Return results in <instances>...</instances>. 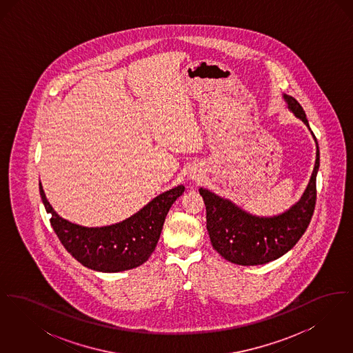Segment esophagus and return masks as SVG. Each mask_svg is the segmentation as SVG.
Here are the masks:
<instances>
[{"label": "esophagus", "instance_id": "obj_1", "mask_svg": "<svg viewBox=\"0 0 353 353\" xmlns=\"http://www.w3.org/2000/svg\"><path fill=\"white\" fill-rule=\"evenodd\" d=\"M189 177H190L193 181H200L202 179V174L201 173H199V172H192Z\"/></svg>", "mask_w": 353, "mask_h": 353}]
</instances>
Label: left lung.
Segmentation results:
<instances>
[{
    "mask_svg": "<svg viewBox=\"0 0 353 353\" xmlns=\"http://www.w3.org/2000/svg\"><path fill=\"white\" fill-rule=\"evenodd\" d=\"M283 99L287 108L307 125L316 144L315 167L301 200L281 214L261 217L205 188L199 189L206 206V229L213 249L235 265H265L285 255L304 234L314 214L316 174L320 165L319 145L302 105L290 95L283 94Z\"/></svg>",
    "mask_w": 353,
    "mask_h": 353,
    "instance_id": "1",
    "label": "left lung"
}]
</instances>
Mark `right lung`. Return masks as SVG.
Instances as JSON below:
<instances>
[{"label":"right lung","mask_w":353,"mask_h":353,"mask_svg":"<svg viewBox=\"0 0 353 353\" xmlns=\"http://www.w3.org/2000/svg\"><path fill=\"white\" fill-rule=\"evenodd\" d=\"M184 190V185H177L121 222L87 228L62 219L48 201L39 183L41 199L51 214V226L61 243L87 269L101 272H119L143 265L159 242L172 203Z\"/></svg>","instance_id":"right-lung-1"}]
</instances>
